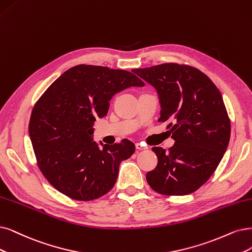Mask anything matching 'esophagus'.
Returning <instances> with one entry per match:
<instances>
[{
	"mask_svg": "<svg viewBox=\"0 0 252 252\" xmlns=\"http://www.w3.org/2000/svg\"><path fill=\"white\" fill-rule=\"evenodd\" d=\"M136 150H138V151H143V150H147V147L143 146L141 143H136Z\"/></svg>",
	"mask_w": 252,
	"mask_h": 252,
	"instance_id": "obj_1",
	"label": "esophagus"
}]
</instances>
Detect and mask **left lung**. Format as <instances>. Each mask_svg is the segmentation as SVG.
Wrapping results in <instances>:
<instances>
[{
	"label": "left lung",
	"mask_w": 252,
	"mask_h": 252,
	"mask_svg": "<svg viewBox=\"0 0 252 252\" xmlns=\"http://www.w3.org/2000/svg\"><path fill=\"white\" fill-rule=\"evenodd\" d=\"M134 72L153 85L160 97L161 117L169 120L168 151L153 147L156 168L146 173L151 188L163 195H188L215 172L230 137V120L219 89L190 65L163 63Z\"/></svg>",
	"instance_id": "left-lung-1"
}]
</instances>
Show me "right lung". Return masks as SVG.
Instances as JSON below:
<instances>
[{"instance_id": "right-lung-1", "label": "right lung", "mask_w": 252, "mask_h": 252, "mask_svg": "<svg viewBox=\"0 0 252 252\" xmlns=\"http://www.w3.org/2000/svg\"><path fill=\"white\" fill-rule=\"evenodd\" d=\"M143 85L129 71L80 64L44 91L33 107L29 134L37 165L55 189L90 201L114 187L119 164L134 154L135 145L124 139L99 148L93 124L107 115L115 93Z\"/></svg>"}]
</instances>
